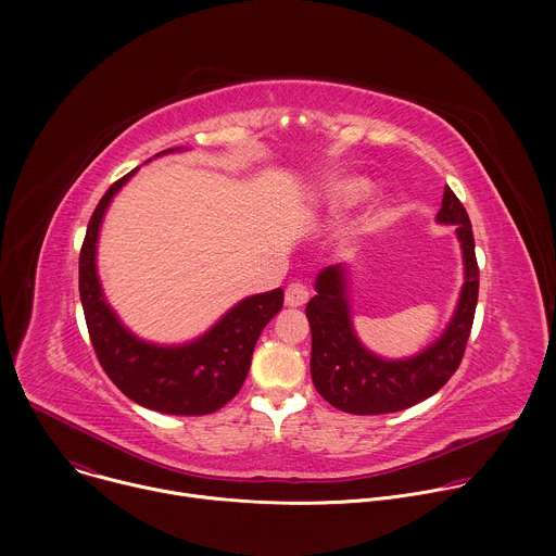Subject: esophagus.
Wrapping results in <instances>:
<instances>
[{
	"label": "esophagus",
	"mask_w": 556,
	"mask_h": 556,
	"mask_svg": "<svg viewBox=\"0 0 556 556\" xmlns=\"http://www.w3.org/2000/svg\"><path fill=\"white\" fill-rule=\"evenodd\" d=\"M303 303H307V288L303 283H290L286 288V305L301 307Z\"/></svg>",
	"instance_id": "esophagus-1"
}]
</instances>
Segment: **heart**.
I'll return each instance as SVG.
<instances>
[{
  "instance_id": "b5f03b06",
  "label": "heart",
  "mask_w": 556,
  "mask_h": 556,
  "mask_svg": "<svg viewBox=\"0 0 556 556\" xmlns=\"http://www.w3.org/2000/svg\"><path fill=\"white\" fill-rule=\"evenodd\" d=\"M367 191H369V180L367 178H361V176L337 178L330 185H326V189L321 193L324 211L330 217H341L343 213L354 208L367 195ZM376 219H378V208L371 206L363 217V226H371Z\"/></svg>"
}]
</instances>
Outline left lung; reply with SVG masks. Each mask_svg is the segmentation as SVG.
I'll list each match as a JSON object with an SVG mask.
<instances>
[{"mask_svg":"<svg viewBox=\"0 0 556 556\" xmlns=\"http://www.w3.org/2000/svg\"><path fill=\"white\" fill-rule=\"evenodd\" d=\"M438 224L455 226L462 249L464 283L451 321L442 334L422 352L407 358H384L374 354L356 337L350 303V266L324 268L314 279L316 294L305 307L312 332L309 374L324 399L348 414L378 416L409 409L440 391L455 374L472 328L480 292V270L475 260L470 219L446 187Z\"/></svg>","mask_w":556,"mask_h":556,"instance_id":"8db88e82","label":"left lung"}]
</instances>
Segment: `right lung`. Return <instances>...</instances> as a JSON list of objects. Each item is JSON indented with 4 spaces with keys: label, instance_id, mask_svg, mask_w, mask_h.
<instances>
[{
    "label": "right lung",
    "instance_id": "obj_1",
    "mask_svg": "<svg viewBox=\"0 0 556 556\" xmlns=\"http://www.w3.org/2000/svg\"><path fill=\"white\" fill-rule=\"evenodd\" d=\"M176 151L185 149H165L153 157ZM136 172L138 167L108 189L88 224L81 257H78V292H81L88 332L101 367L129 401L172 416L213 414L242 389L255 343L283 305V290L275 288L242 299L204 334L180 345H161L136 337L108 303L97 268L103 217L114 195Z\"/></svg>",
    "mask_w": 556,
    "mask_h": 556
}]
</instances>
